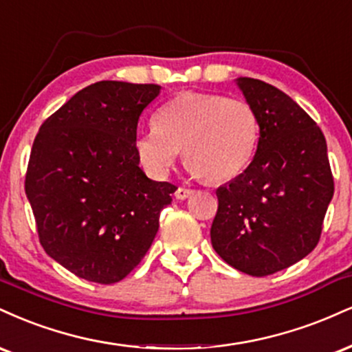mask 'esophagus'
I'll list each match as a JSON object with an SVG mask.
<instances>
[{"label": "esophagus", "mask_w": 352, "mask_h": 352, "mask_svg": "<svg viewBox=\"0 0 352 352\" xmlns=\"http://www.w3.org/2000/svg\"><path fill=\"white\" fill-rule=\"evenodd\" d=\"M192 194H194L192 189H189V188H177L176 192H175V196H176V199L184 201V199H188V197H191Z\"/></svg>", "instance_id": "34e87169"}]
</instances>
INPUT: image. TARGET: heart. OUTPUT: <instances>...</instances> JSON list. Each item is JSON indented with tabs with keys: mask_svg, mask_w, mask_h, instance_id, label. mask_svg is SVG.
Listing matches in <instances>:
<instances>
[{
	"mask_svg": "<svg viewBox=\"0 0 352 352\" xmlns=\"http://www.w3.org/2000/svg\"><path fill=\"white\" fill-rule=\"evenodd\" d=\"M260 136L257 111L249 102L219 94L184 92L156 113L155 126L135 140L140 164L161 179L183 148L189 171L224 183L245 171Z\"/></svg>",
	"mask_w": 352,
	"mask_h": 352,
	"instance_id": "b5f03b06",
	"label": "heart"
}]
</instances>
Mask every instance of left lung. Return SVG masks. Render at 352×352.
<instances>
[{"label":"left lung","instance_id":"1","mask_svg":"<svg viewBox=\"0 0 352 352\" xmlns=\"http://www.w3.org/2000/svg\"><path fill=\"white\" fill-rule=\"evenodd\" d=\"M257 111V151L245 171L217 189L214 250L243 274L267 276L316 247L334 183L323 131L295 100L258 78L239 77Z\"/></svg>","mask_w":352,"mask_h":352}]
</instances>
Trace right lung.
<instances>
[{
  "label": "right lung",
  "instance_id": "right-lung-1",
  "mask_svg": "<svg viewBox=\"0 0 352 352\" xmlns=\"http://www.w3.org/2000/svg\"><path fill=\"white\" fill-rule=\"evenodd\" d=\"M155 84L102 80L41 125L26 196L41 245L78 278L117 283L142 262L176 186L138 166L136 126L158 97Z\"/></svg>",
  "mask_w": 352,
  "mask_h": 352
}]
</instances>
